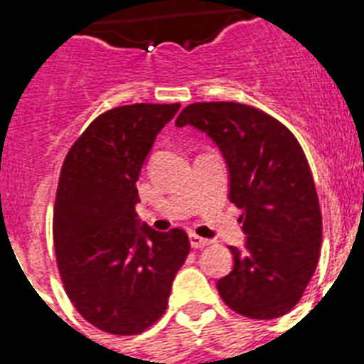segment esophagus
<instances>
[{
    "label": "esophagus",
    "instance_id": "34e87169",
    "mask_svg": "<svg viewBox=\"0 0 364 364\" xmlns=\"http://www.w3.org/2000/svg\"><path fill=\"white\" fill-rule=\"evenodd\" d=\"M189 244H191V247H205L210 244V240L204 239V237H198L195 233H189Z\"/></svg>",
    "mask_w": 364,
    "mask_h": 364
}]
</instances>
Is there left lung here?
I'll return each mask as SVG.
<instances>
[{"mask_svg":"<svg viewBox=\"0 0 364 364\" xmlns=\"http://www.w3.org/2000/svg\"><path fill=\"white\" fill-rule=\"evenodd\" d=\"M213 140L230 173V200L247 235L230 246L233 269L218 279L222 301L250 319H277L301 301L319 262L323 217L314 176L291 131L235 102H200L180 112Z\"/></svg>","mask_w":364,"mask_h":364,"instance_id":"obj_1","label":"left lung"}]
</instances>
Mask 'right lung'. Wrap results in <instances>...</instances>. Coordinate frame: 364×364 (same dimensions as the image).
Listing matches in <instances>:
<instances>
[{
  "label": "right lung",
  "instance_id": "obj_1",
  "mask_svg": "<svg viewBox=\"0 0 364 364\" xmlns=\"http://www.w3.org/2000/svg\"><path fill=\"white\" fill-rule=\"evenodd\" d=\"M180 104H133L91 122L63 160L54 204V252L70 302L92 326L136 336L167 308L186 262L184 230L140 224L136 182L154 138Z\"/></svg>",
  "mask_w": 364,
  "mask_h": 364
}]
</instances>
